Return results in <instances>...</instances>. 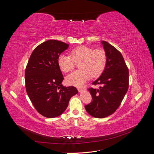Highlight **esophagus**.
I'll return each instance as SVG.
<instances>
[{"mask_svg":"<svg viewBox=\"0 0 154 154\" xmlns=\"http://www.w3.org/2000/svg\"><path fill=\"white\" fill-rule=\"evenodd\" d=\"M78 90L79 92H82L83 91H85V88H82V87H80V88H78Z\"/></svg>","mask_w":154,"mask_h":154,"instance_id":"obj_1","label":"esophagus"}]
</instances>
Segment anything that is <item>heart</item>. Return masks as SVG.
Segmentation results:
<instances>
[{
  "instance_id": "obj_1",
  "label": "heart",
  "mask_w": 154,
  "mask_h": 154,
  "mask_svg": "<svg viewBox=\"0 0 154 154\" xmlns=\"http://www.w3.org/2000/svg\"><path fill=\"white\" fill-rule=\"evenodd\" d=\"M58 65L62 71L67 72L80 62V69L69 74L66 77L69 85L80 87L92 76H99L104 71L106 63V56L103 50L82 45L72 49L71 55L61 54L58 57Z\"/></svg>"
}]
</instances>
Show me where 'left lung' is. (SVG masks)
Returning <instances> with one entry per match:
<instances>
[{"instance_id":"left-lung-1","label":"left lung","mask_w":154,"mask_h":154,"mask_svg":"<svg viewBox=\"0 0 154 154\" xmlns=\"http://www.w3.org/2000/svg\"><path fill=\"white\" fill-rule=\"evenodd\" d=\"M106 56L103 72L92 85L99 88H89L92 97L91 103L85 106L86 111L97 118H104L118 109L128 88L129 72L119 51L106 41H101Z\"/></svg>"}]
</instances>
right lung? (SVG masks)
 <instances>
[{
	"label": "right lung",
	"mask_w": 154,
	"mask_h": 154,
	"mask_svg": "<svg viewBox=\"0 0 154 154\" xmlns=\"http://www.w3.org/2000/svg\"><path fill=\"white\" fill-rule=\"evenodd\" d=\"M69 44L56 40L42 43L32 51L25 71L26 89L32 105L41 115L53 118L66 110L75 87H64L58 57Z\"/></svg>",
	"instance_id": "add662e5"
}]
</instances>
